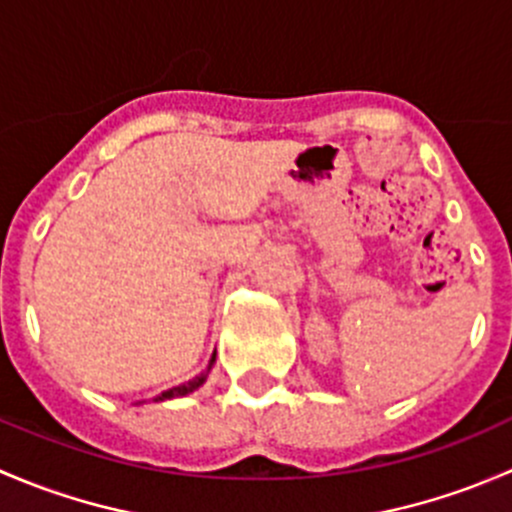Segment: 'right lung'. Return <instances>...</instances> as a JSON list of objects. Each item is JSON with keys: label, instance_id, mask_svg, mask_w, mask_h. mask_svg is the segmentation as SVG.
Listing matches in <instances>:
<instances>
[{"label": "right lung", "instance_id": "right-lung-1", "mask_svg": "<svg viewBox=\"0 0 512 512\" xmlns=\"http://www.w3.org/2000/svg\"><path fill=\"white\" fill-rule=\"evenodd\" d=\"M213 364H215V354H213V359H210L208 369H205V371H203V374H198V376H195V379L185 381V384H180V386H173V389L163 391V394H160V396H156V399H153V401H165V399H178V396H185V394H193V391H195V389H200V386H203V384H205V379H208V374H210V369H213Z\"/></svg>", "mask_w": 512, "mask_h": 512}]
</instances>
